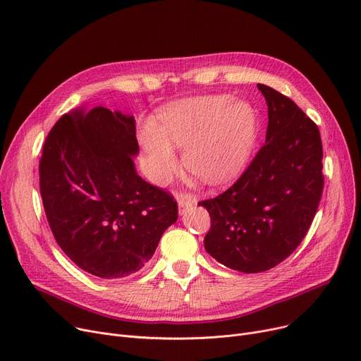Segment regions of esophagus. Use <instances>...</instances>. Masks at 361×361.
I'll return each mask as SVG.
<instances>
[{"label":"esophagus","mask_w":361,"mask_h":361,"mask_svg":"<svg viewBox=\"0 0 361 361\" xmlns=\"http://www.w3.org/2000/svg\"><path fill=\"white\" fill-rule=\"evenodd\" d=\"M177 202H178V207H180V214H184L188 207H192L196 204V197L193 195L188 193H180L177 196Z\"/></svg>","instance_id":"34e87169"}]
</instances>
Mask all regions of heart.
Segmentation results:
<instances>
[{
  "label": "heart",
  "mask_w": 361,
  "mask_h": 361,
  "mask_svg": "<svg viewBox=\"0 0 361 361\" xmlns=\"http://www.w3.org/2000/svg\"><path fill=\"white\" fill-rule=\"evenodd\" d=\"M253 142L252 109L224 94L171 104L159 114V126L147 123L142 133L149 168L159 183L178 169L173 147L184 149V165L193 176L219 184L237 173Z\"/></svg>",
  "instance_id": "1"
}]
</instances>
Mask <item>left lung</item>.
<instances>
[{
	"label": "left lung",
	"instance_id": "8db88e82",
	"mask_svg": "<svg viewBox=\"0 0 361 361\" xmlns=\"http://www.w3.org/2000/svg\"><path fill=\"white\" fill-rule=\"evenodd\" d=\"M257 87L268 104L264 145L228 190L197 203L211 215L206 252L245 274L269 271L298 247L325 183L316 123L286 94Z\"/></svg>",
	"mask_w": 361,
	"mask_h": 361
}]
</instances>
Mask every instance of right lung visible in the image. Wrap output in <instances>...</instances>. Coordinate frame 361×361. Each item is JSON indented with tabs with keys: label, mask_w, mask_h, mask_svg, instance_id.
<instances>
[{
	"label": "right lung",
	"mask_w": 361,
	"mask_h": 361,
	"mask_svg": "<svg viewBox=\"0 0 361 361\" xmlns=\"http://www.w3.org/2000/svg\"><path fill=\"white\" fill-rule=\"evenodd\" d=\"M135 118L73 111L48 133L39 190L51 231L78 267L104 279L142 269L178 218L174 196L137 176Z\"/></svg>",
	"instance_id": "add662e5"
}]
</instances>
